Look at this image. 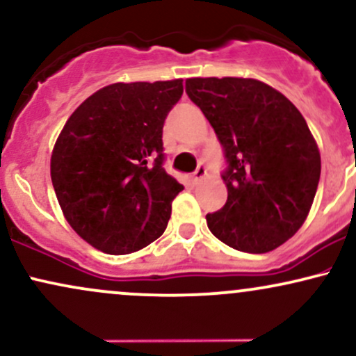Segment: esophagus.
<instances>
[{
  "label": "esophagus",
  "mask_w": 356,
  "mask_h": 356,
  "mask_svg": "<svg viewBox=\"0 0 356 356\" xmlns=\"http://www.w3.org/2000/svg\"><path fill=\"white\" fill-rule=\"evenodd\" d=\"M206 175H207V165L206 164H199L197 169H195V172L192 174V179H194V182H199V181H202Z\"/></svg>",
  "instance_id": "1"
}]
</instances>
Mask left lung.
<instances>
[{
	"label": "left lung",
	"mask_w": 356,
	"mask_h": 356,
	"mask_svg": "<svg viewBox=\"0 0 356 356\" xmlns=\"http://www.w3.org/2000/svg\"><path fill=\"white\" fill-rule=\"evenodd\" d=\"M186 93L222 147L227 201L206 216L212 234L251 254L269 252L303 226L321 159L308 124L283 93L252 79H189Z\"/></svg>",
	"instance_id": "obj_1"
}]
</instances>
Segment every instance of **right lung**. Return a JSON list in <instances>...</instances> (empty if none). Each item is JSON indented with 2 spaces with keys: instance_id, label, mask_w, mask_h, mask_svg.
<instances>
[{
  "instance_id": "right-lung-1",
  "label": "right lung",
  "mask_w": 356,
  "mask_h": 356,
  "mask_svg": "<svg viewBox=\"0 0 356 356\" xmlns=\"http://www.w3.org/2000/svg\"><path fill=\"white\" fill-rule=\"evenodd\" d=\"M182 80L113 83L80 105L51 154L68 224L93 248L129 254L161 238L184 189L164 169L162 129Z\"/></svg>"
}]
</instances>
